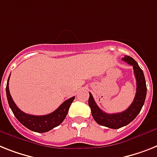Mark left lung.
I'll return each mask as SVG.
<instances>
[{"label": "left lung", "mask_w": 157, "mask_h": 157, "mask_svg": "<svg viewBox=\"0 0 157 157\" xmlns=\"http://www.w3.org/2000/svg\"><path fill=\"white\" fill-rule=\"evenodd\" d=\"M122 60L124 61L128 64L132 66L134 70V75L136 79V93L134 98V100L132 104L128 107V109L120 113L107 114L97 106L96 103L94 102L92 94H90L88 104L91 110L94 120L97 124L102 126L107 127L112 129H118L126 126L130 124L135 118L138 116L140 111L142 109L144 101H145L146 94H147V86H146V81L143 71L140 69L138 63L133 59L132 57L125 55L124 58H122Z\"/></svg>", "instance_id": "left-lung-1"}]
</instances>
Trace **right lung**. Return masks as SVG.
I'll return each instance as SVG.
<instances>
[{
	"mask_svg": "<svg viewBox=\"0 0 157 157\" xmlns=\"http://www.w3.org/2000/svg\"><path fill=\"white\" fill-rule=\"evenodd\" d=\"M9 81H10V77L8 78L7 85H6V95H7L8 103L13 113L21 124H23L25 128L29 130L36 132H46L62 124L68 113L70 106L75 98L73 96L63 102L59 106V107L53 111L52 113L45 115V116H32V115H29L21 111L17 106L15 104L10 93Z\"/></svg>",
	"mask_w": 157,
	"mask_h": 157,
	"instance_id": "add662e5",
	"label": "right lung"
}]
</instances>
